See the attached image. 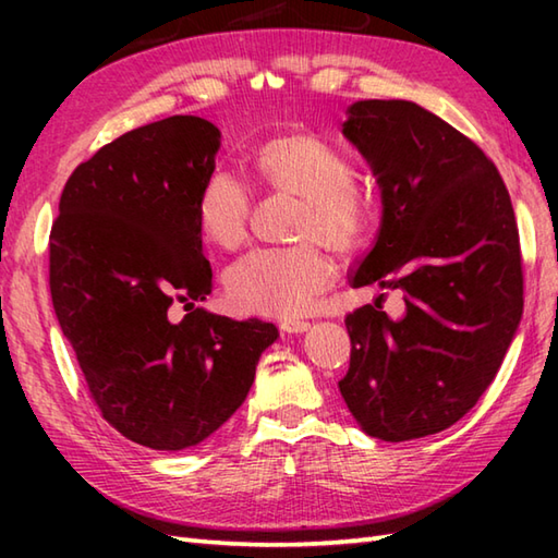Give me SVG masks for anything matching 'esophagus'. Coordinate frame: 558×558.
Instances as JSON below:
<instances>
[{
  "instance_id": "esophagus-1",
  "label": "esophagus",
  "mask_w": 558,
  "mask_h": 558,
  "mask_svg": "<svg viewBox=\"0 0 558 558\" xmlns=\"http://www.w3.org/2000/svg\"><path fill=\"white\" fill-rule=\"evenodd\" d=\"M310 322H304V318H282L280 328L286 330V333H304V330H310Z\"/></svg>"
}]
</instances>
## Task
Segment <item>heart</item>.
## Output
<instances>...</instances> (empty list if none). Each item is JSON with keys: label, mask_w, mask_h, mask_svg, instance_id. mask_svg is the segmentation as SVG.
I'll list each match as a JSON object with an SVG mask.
<instances>
[{"label": "heart", "mask_w": 558, "mask_h": 558, "mask_svg": "<svg viewBox=\"0 0 558 558\" xmlns=\"http://www.w3.org/2000/svg\"><path fill=\"white\" fill-rule=\"evenodd\" d=\"M254 182L272 194L300 196L286 248H256L225 272V292L236 310L266 316H294L312 310L336 278L322 246L338 254L357 252L369 240L374 213L354 189L352 162L328 141L310 132L272 136L244 156ZM252 196L230 174L216 172L201 184L196 225L204 240L232 252L246 236Z\"/></svg>", "instance_id": "1"}]
</instances>
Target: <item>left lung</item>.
<instances>
[{"instance_id": "8db88e82", "label": "left lung", "mask_w": 558, "mask_h": 558, "mask_svg": "<svg viewBox=\"0 0 558 558\" xmlns=\"http://www.w3.org/2000/svg\"><path fill=\"white\" fill-rule=\"evenodd\" d=\"M342 136L369 162L384 206L350 286L400 290L405 310L390 318L378 298L348 314L340 393L364 434H438L475 408L523 316L511 196L494 162L417 102H352Z\"/></svg>"}]
</instances>
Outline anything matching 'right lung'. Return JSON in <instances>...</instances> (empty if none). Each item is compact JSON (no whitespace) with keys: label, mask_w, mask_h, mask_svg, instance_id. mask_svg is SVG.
Segmentation results:
<instances>
[{"label":"right lung","mask_w":558,"mask_h":558,"mask_svg":"<svg viewBox=\"0 0 558 558\" xmlns=\"http://www.w3.org/2000/svg\"><path fill=\"white\" fill-rule=\"evenodd\" d=\"M220 129L192 114L138 126L71 172L50 234L59 328L102 417L129 441L184 450L218 432L278 328L196 302L213 270L196 225ZM187 314L174 323L169 306Z\"/></svg>","instance_id":"add662e5"}]
</instances>
